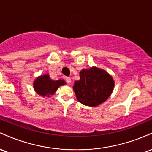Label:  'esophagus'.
I'll use <instances>...</instances> for the list:
<instances>
[{
	"label": "esophagus",
	"instance_id": "obj_1",
	"mask_svg": "<svg viewBox=\"0 0 152 152\" xmlns=\"http://www.w3.org/2000/svg\"><path fill=\"white\" fill-rule=\"evenodd\" d=\"M65 79H66V82H67V83H69V84H70L71 82V78H69V77H66Z\"/></svg>",
	"mask_w": 152,
	"mask_h": 152
}]
</instances>
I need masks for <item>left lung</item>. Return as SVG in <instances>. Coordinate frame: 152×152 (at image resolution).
I'll return each instance as SVG.
<instances>
[{
	"label": "left lung",
	"instance_id": "1",
	"mask_svg": "<svg viewBox=\"0 0 152 152\" xmlns=\"http://www.w3.org/2000/svg\"><path fill=\"white\" fill-rule=\"evenodd\" d=\"M80 79L73 86L77 100L85 106L94 107L104 103L112 94L114 81L105 70L93 66L82 69Z\"/></svg>",
	"mask_w": 152,
	"mask_h": 152
}]
</instances>
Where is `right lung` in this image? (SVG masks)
<instances>
[{
  "mask_svg": "<svg viewBox=\"0 0 152 152\" xmlns=\"http://www.w3.org/2000/svg\"><path fill=\"white\" fill-rule=\"evenodd\" d=\"M66 84L64 80H52L48 74L38 76L34 81V88L36 94L42 97L53 95L60 86Z\"/></svg>",
  "mask_w": 152,
  "mask_h": 152,
  "instance_id": "obj_1",
  "label": "right lung"
}]
</instances>
